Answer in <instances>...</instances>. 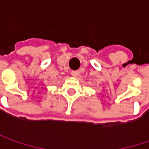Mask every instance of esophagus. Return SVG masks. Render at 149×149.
I'll use <instances>...</instances> for the list:
<instances>
[{"label": "esophagus", "mask_w": 149, "mask_h": 149, "mask_svg": "<svg viewBox=\"0 0 149 149\" xmlns=\"http://www.w3.org/2000/svg\"><path fill=\"white\" fill-rule=\"evenodd\" d=\"M71 74H72V76H73V77H77V76L79 75V71H72Z\"/></svg>", "instance_id": "obj_1"}]
</instances>
